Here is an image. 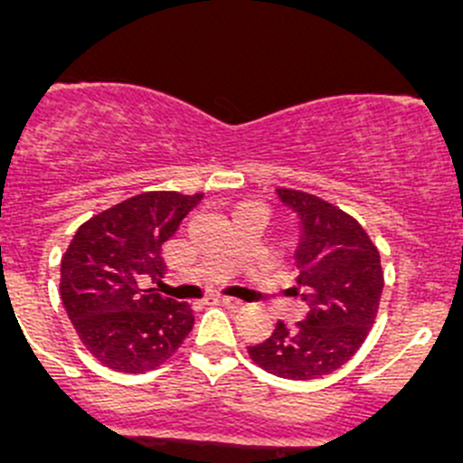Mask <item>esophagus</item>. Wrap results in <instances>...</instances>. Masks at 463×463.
<instances>
[{
	"mask_svg": "<svg viewBox=\"0 0 463 463\" xmlns=\"http://www.w3.org/2000/svg\"><path fill=\"white\" fill-rule=\"evenodd\" d=\"M207 299L218 301V304H225V306H230V308H241L242 306V301L233 299V297H227V295H212V297H207Z\"/></svg>",
	"mask_w": 463,
	"mask_h": 463,
	"instance_id": "34e87169",
	"label": "esophagus"
}]
</instances>
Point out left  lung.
I'll use <instances>...</instances> for the list:
<instances>
[{
    "mask_svg": "<svg viewBox=\"0 0 463 463\" xmlns=\"http://www.w3.org/2000/svg\"><path fill=\"white\" fill-rule=\"evenodd\" d=\"M299 216L295 250L297 288L308 304L304 322L286 326L250 346V358L265 372L288 381H313L349 363L376 322L381 306V254L354 216L313 194L277 189Z\"/></svg>",
    "mask_w": 463,
    "mask_h": 463,
    "instance_id": "1",
    "label": "left lung"
}]
</instances>
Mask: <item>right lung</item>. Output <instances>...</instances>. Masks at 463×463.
Wrapping results in <instances>:
<instances>
[{
  "mask_svg": "<svg viewBox=\"0 0 463 463\" xmlns=\"http://www.w3.org/2000/svg\"><path fill=\"white\" fill-rule=\"evenodd\" d=\"M203 194L148 191L78 227L61 263V297L85 349L114 372L141 373L166 363L194 328L186 301L148 281L166 269L162 245Z\"/></svg>",
  "mask_w": 463,
  "mask_h": 463,
  "instance_id": "1",
  "label": "right lung"
}]
</instances>
